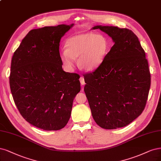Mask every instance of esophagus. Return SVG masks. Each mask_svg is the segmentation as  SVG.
<instances>
[{
  "label": "esophagus",
  "mask_w": 161,
  "mask_h": 161,
  "mask_svg": "<svg viewBox=\"0 0 161 161\" xmlns=\"http://www.w3.org/2000/svg\"><path fill=\"white\" fill-rule=\"evenodd\" d=\"M80 84L82 85H84L85 84V79H84V77L83 76H80Z\"/></svg>",
  "instance_id": "obj_1"
}]
</instances>
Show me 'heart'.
<instances>
[{
  "instance_id": "b5f03b06",
  "label": "heart",
  "mask_w": 161,
  "mask_h": 161,
  "mask_svg": "<svg viewBox=\"0 0 161 161\" xmlns=\"http://www.w3.org/2000/svg\"><path fill=\"white\" fill-rule=\"evenodd\" d=\"M66 49L60 51V58L69 69L75 66L78 58L79 68L86 71L97 69L106 57L108 51V42L102 35L85 32L70 36L66 40Z\"/></svg>"
}]
</instances>
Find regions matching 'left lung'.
<instances>
[{
	"label": "left lung",
	"instance_id": "8db88e82",
	"mask_svg": "<svg viewBox=\"0 0 161 161\" xmlns=\"http://www.w3.org/2000/svg\"><path fill=\"white\" fill-rule=\"evenodd\" d=\"M114 42L103 63L84 75L85 92L96 123L105 129L129 125L146 106L151 73L145 52L131 30L96 26Z\"/></svg>",
	"mask_w": 161,
	"mask_h": 161
}]
</instances>
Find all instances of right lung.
Here are the masks:
<instances>
[{
	"instance_id": "obj_1",
	"label": "right lung",
	"mask_w": 161,
	"mask_h": 161,
	"mask_svg": "<svg viewBox=\"0 0 161 161\" xmlns=\"http://www.w3.org/2000/svg\"><path fill=\"white\" fill-rule=\"evenodd\" d=\"M73 26L30 31L11 60L9 82L16 106L27 122L45 130L64 128L80 91L79 75L64 71L60 58V39Z\"/></svg>"
}]
</instances>
